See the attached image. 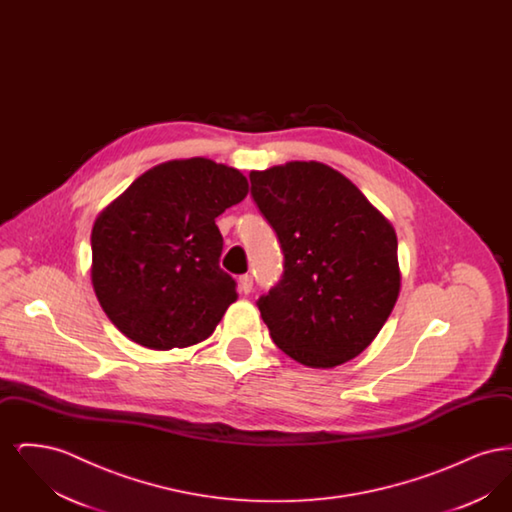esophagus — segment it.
<instances>
[{
    "instance_id": "34e87169",
    "label": "esophagus",
    "mask_w": 512,
    "mask_h": 512,
    "mask_svg": "<svg viewBox=\"0 0 512 512\" xmlns=\"http://www.w3.org/2000/svg\"><path fill=\"white\" fill-rule=\"evenodd\" d=\"M238 284H240V292L251 293V290H253V278H251L249 274H244V276H240Z\"/></svg>"
}]
</instances>
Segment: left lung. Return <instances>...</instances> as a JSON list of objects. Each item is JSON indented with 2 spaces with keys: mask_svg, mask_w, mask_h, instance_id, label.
Segmentation results:
<instances>
[{
  "mask_svg": "<svg viewBox=\"0 0 512 512\" xmlns=\"http://www.w3.org/2000/svg\"><path fill=\"white\" fill-rule=\"evenodd\" d=\"M251 195L284 253L257 307L293 361L332 368L363 353L399 295L397 236L363 192L317 161L251 171Z\"/></svg>",
  "mask_w": 512,
  "mask_h": 512,
  "instance_id": "obj_1",
  "label": "left lung"
}]
</instances>
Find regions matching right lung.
Returning <instances> with one entry per match:
<instances>
[{
    "instance_id": "obj_1",
    "label": "right lung",
    "mask_w": 512,
    "mask_h": 512,
    "mask_svg": "<svg viewBox=\"0 0 512 512\" xmlns=\"http://www.w3.org/2000/svg\"><path fill=\"white\" fill-rule=\"evenodd\" d=\"M247 195L238 169L205 157L161 163L136 178L92 228V284L109 320L149 349L207 340L236 282L219 267L215 219Z\"/></svg>"
}]
</instances>
